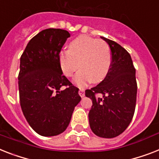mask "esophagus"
Instances as JSON below:
<instances>
[{"label":"esophagus","mask_w":159,"mask_h":159,"mask_svg":"<svg viewBox=\"0 0 159 159\" xmlns=\"http://www.w3.org/2000/svg\"><path fill=\"white\" fill-rule=\"evenodd\" d=\"M79 95L81 97H84L85 96V91H84L83 89H80L79 90Z\"/></svg>","instance_id":"34e87169"}]
</instances>
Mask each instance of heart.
Here are the masks:
<instances>
[{"instance_id":"b5f03b06","label":"heart","mask_w":159,"mask_h":159,"mask_svg":"<svg viewBox=\"0 0 159 159\" xmlns=\"http://www.w3.org/2000/svg\"><path fill=\"white\" fill-rule=\"evenodd\" d=\"M59 62L67 77L73 76L81 66L73 82L76 86L84 87L91 81L98 83L107 77L112 64V55L108 44L83 35L70 42L69 50L59 53Z\"/></svg>"}]
</instances>
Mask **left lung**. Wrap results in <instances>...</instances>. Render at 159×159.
I'll return each instance as SVG.
<instances>
[{"mask_svg": "<svg viewBox=\"0 0 159 159\" xmlns=\"http://www.w3.org/2000/svg\"><path fill=\"white\" fill-rule=\"evenodd\" d=\"M108 43L112 64L107 77L95 87L86 90L92 100L89 112L91 131L103 138L116 137L131 123L135 109L137 84L131 55L117 42L100 37ZM101 93L102 98H97Z\"/></svg>", "mask_w": 159, "mask_h": 159, "instance_id": "1", "label": "left lung"}]
</instances>
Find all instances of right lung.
Returning <instances> with one entry per match:
<instances>
[{"mask_svg": "<svg viewBox=\"0 0 159 159\" xmlns=\"http://www.w3.org/2000/svg\"><path fill=\"white\" fill-rule=\"evenodd\" d=\"M68 31L48 28L29 41L20 58V105L28 124L42 136L64 132L81 100L78 90L63 72L59 62ZM66 86L62 90L61 87Z\"/></svg>", "mask_w": 159, "mask_h": 159, "instance_id": "obj_1", "label": "right lung"}]
</instances>
